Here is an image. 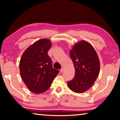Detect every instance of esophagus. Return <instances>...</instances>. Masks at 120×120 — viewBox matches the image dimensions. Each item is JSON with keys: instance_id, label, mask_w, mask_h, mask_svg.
Masks as SVG:
<instances>
[{"instance_id": "34e87169", "label": "esophagus", "mask_w": 120, "mask_h": 120, "mask_svg": "<svg viewBox=\"0 0 120 120\" xmlns=\"http://www.w3.org/2000/svg\"><path fill=\"white\" fill-rule=\"evenodd\" d=\"M64 71V68H62L60 69V72H62L63 71Z\"/></svg>"}]
</instances>
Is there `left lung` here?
<instances>
[{"mask_svg": "<svg viewBox=\"0 0 120 120\" xmlns=\"http://www.w3.org/2000/svg\"><path fill=\"white\" fill-rule=\"evenodd\" d=\"M75 69L74 78L67 82L69 88L76 93H83L90 88L100 71V62L94 47L90 43L81 40L70 51Z\"/></svg>", "mask_w": 120, "mask_h": 120, "instance_id": "8db88e82", "label": "left lung"}]
</instances>
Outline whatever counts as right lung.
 I'll use <instances>...</instances> for the list:
<instances>
[{"mask_svg": "<svg viewBox=\"0 0 120 120\" xmlns=\"http://www.w3.org/2000/svg\"><path fill=\"white\" fill-rule=\"evenodd\" d=\"M52 46L49 39L37 41L26 49L19 61L22 80L34 94L45 92L50 88L59 71L53 68L48 52Z\"/></svg>", "mask_w": 120, "mask_h": 120, "instance_id": "right-lung-1", "label": "right lung"}]
</instances>
